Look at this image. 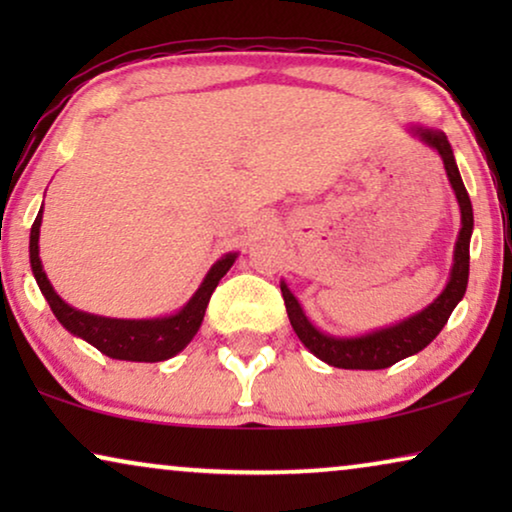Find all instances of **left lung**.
<instances>
[{"mask_svg":"<svg viewBox=\"0 0 512 512\" xmlns=\"http://www.w3.org/2000/svg\"><path fill=\"white\" fill-rule=\"evenodd\" d=\"M410 135L417 137L419 142L431 146L443 158L447 179L454 195H457L459 212H461V228L457 235V244H454V258L450 279H447L445 289L440 296L419 310L417 314H410L408 319L398 321V324L377 328L366 335H352V338H340V335H331L319 331L307 317L303 307H300L298 298L293 296L286 282H282V296L286 305V314L293 331L300 338V342L310 349V352L333 368L345 370H382L398 363L401 359L422 352V349L433 342V338L443 331V326L450 319L454 307L464 298L468 286V247H471L473 235V207L471 198H468L464 181H461L457 160H454L452 146L447 142L445 132L436 128H424V125H410Z\"/></svg>","mask_w":512,"mask_h":512,"instance_id":"8db88e82","label":"left lung"}]
</instances>
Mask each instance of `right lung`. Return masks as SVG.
Wrapping results in <instances>:
<instances>
[{
	"instance_id": "add662e5",
	"label": "right lung",
	"mask_w": 512,
	"mask_h": 512,
	"mask_svg": "<svg viewBox=\"0 0 512 512\" xmlns=\"http://www.w3.org/2000/svg\"><path fill=\"white\" fill-rule=\"evenodd\" d=\"M41 214L39 209L37 219L32 223L30 230V265L32 275L37 279L41 293L51 305L55 319L67 328L76 338L86 340L88 345L100 349L104 356L118 361H139V363H156L177 356L188 342L195 338L200 331L202 319H205V310L209 298L216 286H219L221 277L233 268L237 251L223 254L212 268L207 270L205 279L198 286V291L188 298V303L167 317L156 319H111L100 317V314H90L83 310H76L69 303H65L58 293H55L53 284L48 282L44 265L39 258V228H41Z\"/></svg>"
}]
</instances>
